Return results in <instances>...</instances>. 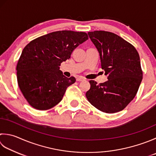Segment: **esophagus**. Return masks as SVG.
Returning a JSON list of instances; mask_svg holds the SVG:
<instances>
[{"mask_svg": "<svg viewBox=\"0 0 156 156\" xmlns=\"http://www.w3.org/2000/svg\"><path fill=\"white\" fill-rule=\"evenodd\" d=\"M83 80H84V78H82V77H78V78H76V81L81 82V81H83Z\"/></svg>", "mask_w": 156, "mask_h": 156, "instance_id": "esophagus-1", "label": "esophagus"}]
</instances>
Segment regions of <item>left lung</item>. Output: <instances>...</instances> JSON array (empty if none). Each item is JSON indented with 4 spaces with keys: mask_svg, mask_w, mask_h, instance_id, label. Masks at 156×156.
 I'll list each match as a JSON object with an SVG mask.
<instances>
[{
    "mask_svg": "<svg viewBox=\"0 0 156 156\" xmlns=\"http://www.w3.org/2000/svg\"><path fill=\"white\" fill-rule=\"evenodd\" d=\"M88 34L99 51L101 68L108 80L99 84L90 80L87 98L103 112L122 111L135 97L142 81L138 52L129 42L112 32L94 31Z\"/></svg>",
    "mask_w": 156,
    "mask_h": 156,
    "instance_id": "1",
    "label": "left lung"
}]
</instances>
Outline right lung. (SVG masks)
<instances>
[{
    "label": "right lung",
    "instance_id": "right-lung-1",
    "mask_svg": "<svg viewBox=\"0 0 156 156\" xmlns=\"http://www.w3.org/2000/svg\"><path fill=\"white\" fill-rule=\"evenodd\" d=\"M88 39L85 32L62 30L40 36L26 46L16 70L18 85L30 105L47 110L62 100L76 79L63 76L59 66Z\"/></svg>",
    "mask_w": 156,
    "mask_h": 156
}]
</instances>
